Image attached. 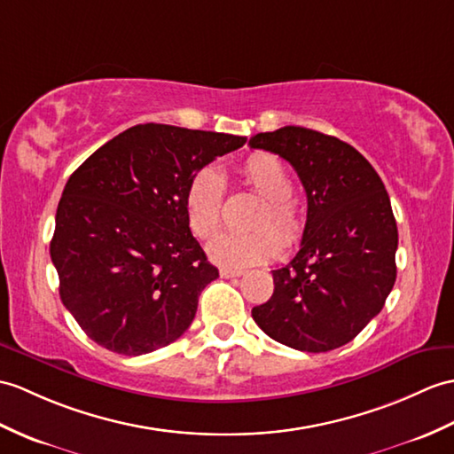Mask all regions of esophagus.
<instances>
[{
	"label": "esophagus",
	"instance_id": "34e87169",
	"mask_svg": "<svg viewBox=\"0 0 454 454\" xmlns=\"http://www.w3.org/2000/svg\"><path fill=\"white\" fill-rule=\"evenodd\" d=\"M241 275H244V270H239V269H220V277L223 278H236Z\"/></svg>",
	"mask_w": 454,
	"mask_h": 454
}]
</instances>
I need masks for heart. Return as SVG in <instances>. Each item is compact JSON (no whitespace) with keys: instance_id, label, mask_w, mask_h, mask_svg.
Listing matches in <instances>:
<instances>
[{"instance_id":"1","label":"heart","mask_w":454,"mask_h":454,"mask_svg":"<svg viewBox=\"0 0 454 454\" xmlns=\"http://www.w3.org/2000/svg\"><path fill=\"white\" fill-rule=\"evenodd\" d=\"M246 184L262 197V205L253 213L247 231H234L216 238L208 246L215 262L230 269L262 265L280 255L282 247L300 244L305 234V213L292 195V174L278 156L253 153L241 164ZM184 207L187 224L201 239L216 236L223 226L224 177L215 166L193 172L185 185Z\"/></svg>"}]
</instances>
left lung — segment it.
Wrapping results in <instances>:
<instances>
[{"mask_svg":"<svg viewBox=\"0 0 454 454\" xmlns=\"http://www.w3.org/2000/svg\"><path fill=\"white\" fill-rule=\"evenodd\" d=\"M298 172L308 195L301 247L272 270L275 292L251 309L272 340L329 352L356 339L383 309L396 280V220L373 166L336 137L286 125L249 139Z\"/></svg>","mask_w":454,"mask_h":454,"instance_id":"1","label":"left lung"}]
</instances>
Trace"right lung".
Masks as SVG:
<instances>
[{
  "label": "right lung",
  "instance_id": "obj_1",
  "mask_svg": "<svg viewBox=\"0 0 454 454\" xmlns=\"http://www.w3.org/2000/svg\"><path fill=\"white\" fill-rule=\"evenodd\" d=\"M246 137L143 123L67 179L50 241L59 298L90 340L141 356L177 340L218 269L187 224L189 177Z\"/></svg>",
  "mask_w": 454,
  "mask_h": 454
}]
</instances>
